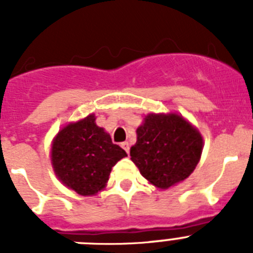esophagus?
<instances>
[{"instance_id": "obj_1", "label": "esophagus", "mask_w": 253, "mask_h": 253, "mask_svg": "<svg viewBox=\"0 0 253 253\" xmlns=\"http://www.w3.org/2000/svg\"><path fill=\"white\" fill-rule=\"evenodd\" d=\"M122 148L124 149L126 153H129V148H130V146H129V143L128 142H123L122 143Z\"/></svg>"}]
</instances>
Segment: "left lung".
<instances>
[{
	"mask_svg": "<svg viewBox=\"0 0 253 253\" xmlns=\"http://www.w3.org/2000/svg\"><path fill=\"white\" fill-rule=\"evenodd\" d=\"M202 152V134L182 116L148 114L137 129L130 160L143 177L165 190L193 173Z\"/></svg>",
	"mask_w": 253,
	"mask_h": 253,
	"instance_id": "left-lung-1",
	"label": "left lung"
}]
</instances>
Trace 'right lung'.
Masks as SVG:
<instances>
[{"label":"right lung","mask_w":253,"mask_h":253,"mask_svg":"<svg viewBox=\"0 0 253 253\" xmlns=\"http://www.w3.org/2000/svg\"><path fill=\"white\" fill-rule=\"evenodd\" d=\"M93 114L66 125L51 144V165L62 184L82 196L106 186L111 169L126 152L111 142Z\"/></svg>","instance_id":"obj_1"}]
</instances>
